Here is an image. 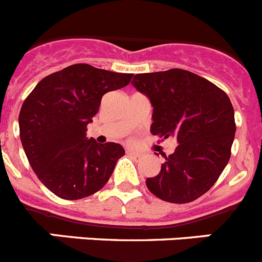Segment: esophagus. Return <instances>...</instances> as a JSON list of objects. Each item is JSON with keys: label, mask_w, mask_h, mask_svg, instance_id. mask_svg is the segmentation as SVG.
<instances>
[{"label": "esophagus", "mask_w": 262, "mask_h": 262, "mask_svg": "<svg viewBox=\"0 0 262 262\" xmlns=\"http://www.w3.org/2000/svg\"><path fill=\"white\" fill-rule=\"evenodd\" d=\"M126 153L128 154V156H133V157H140L141 153H139V151L136 150H131V149H127Z\"/></svg>", "instance_id": "1"}]
</instances>
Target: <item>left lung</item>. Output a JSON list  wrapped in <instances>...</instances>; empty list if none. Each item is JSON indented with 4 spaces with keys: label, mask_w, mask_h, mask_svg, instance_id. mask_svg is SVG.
Returning <instances> with one entry per match:
<instances>
[{
    "label": "left lung",
    "mask_w": 262,
    "mask_h": 262,
    "mask_svg": "<svg viewBox=\"0 0 262 262\" xmlns=\"http://www.w3.org/2000/svg\"><path fill=\"white\" fill-rule=\"evenodd\" d=\"M133 84L153 106L151 134L179 143L172 154H163L161 171L146 186L170 203L195 201L230 159L236 129L230 99L212 82L179 68L136 74Z\"/></svg>",
    "instance_id": "1"
}]
</instances>
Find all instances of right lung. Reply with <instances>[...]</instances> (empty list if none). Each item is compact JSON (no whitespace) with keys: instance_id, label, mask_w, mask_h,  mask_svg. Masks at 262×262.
<instances>
[{"instance_id":"right-lung-1","label":"right lung","mask_w":262,"mask_h":262,"mask_svg":"<svg viewBox=\"0 0 262 262\" xmlns=\"http://www.w3.org/2000/svg\"><path fill=\"white\" fill-rule=\"evenodd\" d=\"M133 76L73 64L41 79L24 100L21 144L37 178L55 195L81 199L108 183L124 149L87 139V124L103 95L127 86Z\"/></svg>"}]
</instances>
